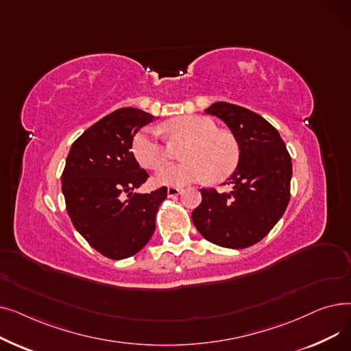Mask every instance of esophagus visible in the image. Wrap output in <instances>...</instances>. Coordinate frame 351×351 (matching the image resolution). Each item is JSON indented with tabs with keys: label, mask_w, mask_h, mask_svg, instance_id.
Here are the masks:
<instances>
[{
	"label": "esophagus",
	"mask_w": 351,
	"mask_h": 351,
	"mask_svg": "<svg viewBox=\"0 0 351 351\" xmlns=\"http://www.w3.org/2000/svg\"><path fill=\"white\" fill-rule=\"evenodd\" d=\"M182 192V189L180 188H168V195L169 196H176V195H179Z\"/></svg>",
	"instance_id": "1"
}]
</instances>
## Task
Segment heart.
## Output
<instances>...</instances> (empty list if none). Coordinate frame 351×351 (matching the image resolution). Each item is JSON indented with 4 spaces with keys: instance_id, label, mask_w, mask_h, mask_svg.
I'll return each instance as SVG.
<instances>
[{
    "instance_id": "heart-1",
    "label": "heart",
    "mask_w": 351,
    "mask_h": 351,
    "mask_svg": "<svg viewBox=\"0 0 351 351\" xmlns=\"http://www.w3.org/2000/svg\"><path fill=\"white\" fill-rule=\"evenodd\" d=\"M163 129L171 135L189 139L182 163H169L159 171L156 182L165 186H185L204 180L219 182L229 176L239 160V145L226 131H217L208 117L185 115L169 119ZM132 151L138 162L147 169H159L168 160V149L151 131H141L134 136Z\"/></svg>"
}]
</instances>
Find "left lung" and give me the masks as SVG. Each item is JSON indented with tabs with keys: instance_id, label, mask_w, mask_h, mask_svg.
<instances>
[{
	"instance_id": "obj_1",
	"label": "left lung",
	"mask_w": 351,
	"mask_h": 351,
	"mask_svg": "<svg viewBox=\"0 0 351 351\" xmlns=\"http://www.w3.org/2000/svg\"><path fill=\"white\" fill-rule=\"evenodd\" d=\"M205 112L230 129L239 162L226 182L230 192L200 189L202 204L192 220L206 241L243 249L262 241L283 216L290 199L291 159L278 129L253 110L220 101Z\"/></svg>"
}]
</instances>
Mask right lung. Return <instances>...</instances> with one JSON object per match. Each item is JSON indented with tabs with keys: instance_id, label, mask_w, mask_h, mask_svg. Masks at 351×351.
Returning <instances> with one entry per match:
<instances>
[{
	"instance_id": "add662e5",
	"label": "right lung",
	"mask_w": 351,
	"mask_h": 351,
	"mask_svg": "<svg viewBox=\"0 0 351 351\" xmlns=\"http://www.w3.org/2000/svg\"><path fill=\"white\" fill-rule=\"evenodd\" d=\"M154 119L136 108L117 109L89 126L66 156L61 180L68 215L85 241L109 259H126L149 242L168 193L165 186L135 191L149 175L131 152L132 141Z\"/></svg>"
}]
</instances>
